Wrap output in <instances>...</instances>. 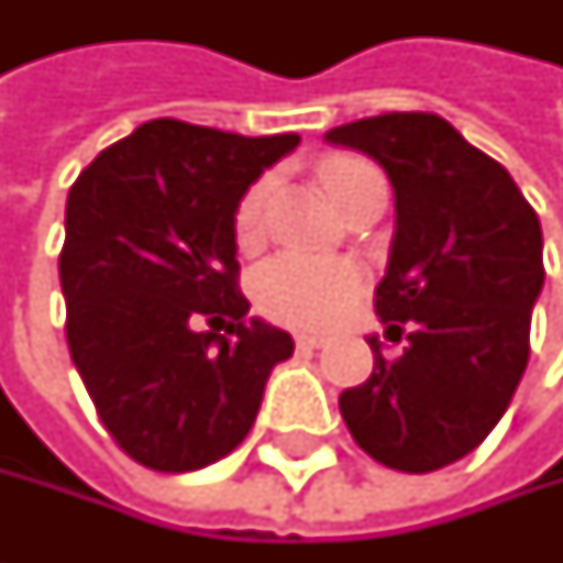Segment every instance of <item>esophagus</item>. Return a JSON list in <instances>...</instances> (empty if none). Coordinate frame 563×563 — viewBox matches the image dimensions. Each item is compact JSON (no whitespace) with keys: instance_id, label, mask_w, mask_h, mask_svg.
I'll use <instances>...</instances> for the list:
<instances>
[{"instance_id":"esophagus-1","label":"esophagus","mask_w":563,"mask_h":563,"mask_svg":"<svg viewBox=\"0 0 563 563\" xmlns=\"http://www.w3.org/2000/svg\"><path fill=\"white\" fill-rule=\"evenodd\" d=\"M321 344H324L321 334H311V331H298V334H295V347H298V351H314V347H321Z\"/></svg>"}]
</instances>
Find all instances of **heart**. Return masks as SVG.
Wrapping results in <instances>:
<instances>
[{"mask_svg":"<svg viewBox=\"0 0 563 563\" xmlns=\"http://www.w3.org/2000/svg\"><path fill=\"white\" fill-rule=\"evenodd\" d=\"M318 175L331 191V198L344 205L351 188L368 175H378V168L358 155H331L321 162ZM265 201H268V178H258L255 185L245 188V195L235 205L232 235L242 252L258 249L265 235ZM358 285H362V272L347 262L278 255L258 272L255 295H258V308L272 321L291 328H321L341 314V308L358 291Z\"/></svg>","mask_w":563,"mask_h":563,"instance_id":"heart-1","label":"heart"}]
</instances>
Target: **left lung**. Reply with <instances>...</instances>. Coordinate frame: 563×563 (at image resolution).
I'll return each instance as SVG.
<instances>
[{
  "instance_id": "obj_1",
  "label": "left lung",
  "mask_w": 563,
  "mask_h": 563,
  "mask_svg": "<svg viewBox=\"0 0 563 563\" xmlns=\"http://www.w3.org/2000/svg\"><path fill=\"white\" fill-rule=\"evenodd\" d=\"M331 145L368 152L395 185V239L375 311L408 347L338 398L355 444L378 464L428 474L471 454L508 411L531 355L544 242L501 162L434 112L338 125Z\"/></svg>"
}]
</instances>
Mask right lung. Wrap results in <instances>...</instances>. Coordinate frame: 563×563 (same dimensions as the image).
<instances>
[{
	"mask_svg": "<svg viewBox=\"0 0 563 563\" xmlns=\"http://www.w3.org/2000/svg\"><path fill=\"white\" fill-rule=\"evenodd\" d=\"M301 139L155 119L119 139L65 201V338L99 421L142 467L232 454L295 341L245 321L232 216ZM227 334L219 335L218 328Z\"/></svg>",
	"mask_w": 563,
	"mask_h": 563,
	"instance_id": "add662e5",
	"label": "right lung"
}]
</instances>
